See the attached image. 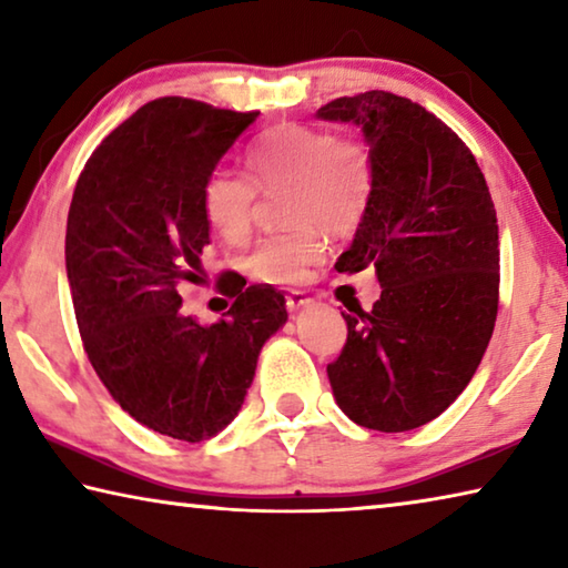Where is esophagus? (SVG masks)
<instances>
[{
    "instance_id": "34e87169",
    "label": "esophagus",
    "mask_w": 568,
    "mask_h": 568,
    "mask_svg": "<svg viewBox=\"0 0 568 568\" xmlns=\"http://www.w3.org/2000/svg\"><path fill=\"white\" fill-rule=\"evenodd\" d=\"M307 303H311V295H305L303 291H291L285 295V307L287 311H301V307H305Z\"/></svg>"
}]
</instances>
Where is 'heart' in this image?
<instances>
[{
	"label": "heart",
	"mask_w": 568,
	"mask_h": 568,
	"mask_svg": "<svg viewBox=\"0 0 568 568\" xmlns=\"http://www.w3.org/2000/svg\"><path fill=\"white\" fill-rule=\"evenodd\" d=\"M247 175L210 172L200 195L203 215L225 243L240 245L253 233L257 190H285L283 210L293 227L261 240L245 267L261 283L291 285L323 261V230L348 237L361 227L376 190V158L358 134L281 124L247 150Z\"/></svg>",
	"instance_id": "obj_1"
}]
</instances>
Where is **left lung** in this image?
Masks as SVG:
<instances>
[{
    "instance_id": "8db88e82",
    "label": "left lung",
    "mask_w": 568,
    "mask_h": 568,
    "mask_svg": "<svg viewBox=\"0 0 568 568\" xmlns=\"http://www.w3.org/2000/svg\"><path fill=\"white\" fill-rule=\"evenodd\" d=\"M361 124L376 190L338 273L376 267L381 297L343 313L333 396L363 428L400 434L440 416L474 378L498 313V225L466 142L418 102L371 90L318 110Z\"/></svg>"
}]
</instances>
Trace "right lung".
<instances>
[{"label":"right lung","instance_id":"1","mask_svg":"<svg viewBox=\"0 0 568 568\" xmlns=\"http://www.w3.org/2000/svg\"><path fill=\"white\" fill-rule=\"evenodd\" d=\"M261 112L160 98L114 128L84 162L67 215L64 261L84 353L122 410L200 444L237 416L257 353L287 321L285 297L227 271L220 323L180 311L210 245L203 185Z\"/></svg>","mask_w":568,"mask_h":568}]
</instances>
